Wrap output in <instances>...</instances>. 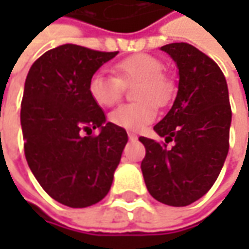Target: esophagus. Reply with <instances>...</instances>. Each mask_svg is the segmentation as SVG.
I'll use <instances>...</instances> for the list:
<instances>
[{
  "mask_svg": "<svg viewBox=\"0 0 249 249\" xmlns=\"http://www.w3.org/2000/svg\"><path fill=\"white\" fill-rule=\"evenodd\" d=\"M127 136H129V140H131V141L137 140V134H134V133H131V131H129V133H127Z\"/></svg>",
  "mask_w": 249,
  "mask_h": 249,
  "instance_id": "obj_1",
  "label": "esophagus"
}]
</instances>
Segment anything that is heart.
<instances>
[{"mask_svg": "<svg viewBox=\"0 0 249 249\" xmlns=\"http://www.w3.org/2000/svg\"><path fill=\"white\" fill-rule=\"evenodd\" d=\"M112 71L116 77L104 72L92 74L89 82V92L95 104L109 108L122 98L124 86L137 83L134 98L139 102L122 105L109 115L110 122L119 127L137 131L148 126L157 118L153 103L165 107L175 95V84L163 74L165 65L152 55H131L115 63Z\"/></svg>", "mask_w": 249, "mask_h": 249, "instance_id": "heart-1", "label": "heart"}]
</instances>
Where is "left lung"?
I'll return each mask as SVG.
<instances>
[{"label": "left lung", "instance_id": "obj_1", "mask_svg": "<svg viewBox=\"0 0 249 249\" xmlns=\"http://www.w3.org/2000/svg\"><path fill=\"white\" fill-rule=\"evenodd\" d=\"M176 63L178 86L166 116L154 126L166 144L140 137L145 147L141 170L149 194L170 206L204 196L219 176L227 152L231 108L225 74L205 53L187 43L160 47Z\"/></svg>", "mask_w": 249, "mask_h": 249}]
</instances>
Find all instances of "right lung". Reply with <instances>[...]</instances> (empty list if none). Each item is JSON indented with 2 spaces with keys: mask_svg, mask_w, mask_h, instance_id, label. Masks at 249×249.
Here are the masks:
<instances>
[{
  "mask_svg": "<svg viewBox=\"0 0 249 249\" xmlns=\"http://www.w3.org/2000/svg\"><path fill=\"white\" fill-rule=\"evenodd\" d=\"M116 55L63 44L43 53L24 82L26 160L44 191L71 208L94 205L109 193L129 140L89 92L92 74ZM92 128L100 134L84 136Z\"/></svg>",
  "mask_w": 249,
  "mask_h": 249,
  "instance_id": "add662e5",
  "label": "right lung"
}]
</instances>
